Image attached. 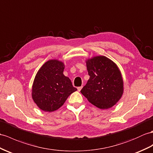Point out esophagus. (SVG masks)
<instances>
[{
    "instance_id": "1",
    "label": "esophagus",
    "mask_w": 153,
    "mask_h": 153,
    "mask_svg": "<svg viewBox=\"0 0 153 153\" xmlns=\"http://www.w3.org/2000/svg\"><path fill=\"white\" fill-rule=\"evenodd\" d=\"M82 88V86H80V87H78L77 88V89H78V91H80V90H81V89Z\"/></svg>"
}]
</instances>
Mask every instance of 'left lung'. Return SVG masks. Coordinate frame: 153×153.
<instances>
[{"mask_svg":"<svg viewBox=\"0 0 153 153\" xmlns=\"http://www.w3.org/2000/svg\"><path fill=\"white\" fill-rule=\"evenodd\" d=\"M89 79L81 89L88 101L100 109H108L116 104L123 93V81L117 65L104 56L86 61Z\"/></svg>","mask_w":153,"mask_h":153,"instance_id":"1","label":"left lung"}]
</instances>
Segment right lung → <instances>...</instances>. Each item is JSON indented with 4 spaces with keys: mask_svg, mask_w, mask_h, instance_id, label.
<instances>
[{
    "mask_svg": "<svg viewBox=\"0 0 153 153\" xmlns=\"http://www.w3.org/2000/svg\"><path fill=\"white\" fill-rule=\"evenodd\" d=\"M65 65L58 59H51L37 73L32 85L33 101L41 110L51 112L59 108L68 97L77 90L63 74Z\"/></svg>",
    "mask_w": 153,
    "mask_h": 153,
    "instance_id": "right-lung-1",
    "label": "right lung"
}]
</instances>
